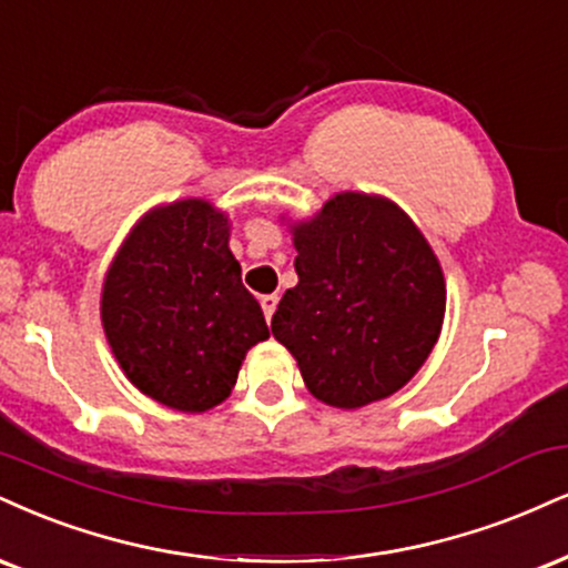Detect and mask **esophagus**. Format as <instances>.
Returning <instances> with one entry per match:
<instances>
[{"instance_id": "1", "label": "esophagus", "mask_w": 568, "mask_h": 568, "mask_svg": "<svg viewBox=\"0 0 568 568\" xmlns=\"http://www.w3.org/2000/svg\"><path fill=\"white\" fill-rule=\"evenodd\" d=\"M258 304H262V312H264L266 323H270L272 314H275V310H277V296H275V293H266V296L258 298Z\"/></svg>"}]
</instances>
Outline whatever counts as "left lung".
<instances>
[{"label": "left lung", "mask_w": 568, "mask_h": 568, "mask_svg": "<svg viewBox=\"0 0 568 568\" xmlns=\"http://www.w3.org/2000/svg\"><path fill=\"white\" fill-rule=\"evenodd\" d=\"M285 222V216H280ZM298 283L272 314L314 399L338 409L381 402L436 346L447 283L426 235L384 195H331L288 219Z\"/></svg>", "instance_id": "left-lung-1"}]
</instances>
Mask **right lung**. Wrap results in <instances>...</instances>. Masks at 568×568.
Listing matches in <instances>:
<instances>
[{
  "mask_svg": "<svg viewBox=\"0 0 568 568\" xmlns=\"http://www.w3.org/2000/svg\"><path fill=\"white\" fill-rule=\"evenodd\" d=\"M100 320L129 384L180 413L222 405L251 346L270 338L230 251L227 211L206 197L136 219L102 280Z\"/></svg>",
  "mask_w": 568,
  "mask_h": 568,
  "instance_id": "add662e5",
  "label": "right lung"
}]
</instances>
